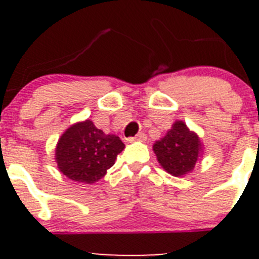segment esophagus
Segmentation results:
<instances>
[{"label":"esophagus","instance_id":"1","mask_svg":"<svg viewBox=\"0 0 259 259\" xmlns=\"http://www.w3.org/2000/svg\"><path fill=\"white\" fill-rule=\"evenodd\" d=\"M146 140V135L144 133H139L138 135H135L134 138H129V142L133 143V142H145Z\"/></svg>","mask_w":259,"mask_h":259}]
</instances>
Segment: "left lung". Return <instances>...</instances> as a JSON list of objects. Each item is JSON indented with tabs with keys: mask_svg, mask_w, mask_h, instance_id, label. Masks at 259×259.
<instances>
[{
	"mask_svg": "<svg viewBox=\"0 0 259 259\" xmlns=\"http://www.w3.org/2000/svg\"><path fill=\"white\" fill-rule=\"evenodd\" d=\"M160 165L174 177L189 173L200 158L202 145L197 134L183 121H176L166 135L153 145Z\"/></svg>",
	"mask_w": 259,
	"mask_h": 259,
	"instance_id": "1",
	"label": "left lung"
}]
</instances>
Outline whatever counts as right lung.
Segmentation results:
<instances>
[{"label": "right lung", "mask_w": 259, "mask_h": 259, "mask_svg": "<svg viewBox=\"0 0 259 259\" xmlns=\"http://www.w3.org/2000/svg\"><path fill=\"white\" fill-rule=\"evenodd\" d=\"M124 143L113 134H104L91 120L70 126L56 146V161L60 171L75 182H98L114 165Z\"/></svg>", "instance_id": "obj_1"}]
</instances>
